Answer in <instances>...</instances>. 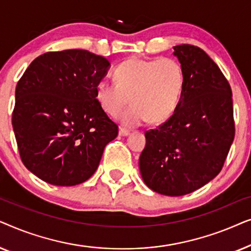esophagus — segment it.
Listing matches in <instances>:
<instances>
[{
    "label": "esophagus",
    "instance_id": "esophagus-1",
    "mask_svg": "<svg viewBox=\"0 0 251 251\" xmlns=\"http://www.w3.org/2000/svg\"><path fill=\"white\" fill-rule=\"evenodd\" d=\"M130 133V130L129 129H126V128H120L119 129V135L120 136H123V137H126V136H128Z\"/></svg>",
    "mask_w": 251,
    "mask_h": 251
}]
</instances>
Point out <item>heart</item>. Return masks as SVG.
<instances>
[{
	"instance_id": "heart-1",
	"label": "heart",
	"mask_w": 251,
	"mask_h": 251,
	"mask_svg": "<svg viewBox=\"0 0 251 251\" xmlns=\"http://www.w3.org/2000/svg\"><path fill=\"white\" fill-rule=\"evenodd\" d=\"M115 83L101 81L96 87V100L109 116H118L126 126L142 125L146 120L157 125L177 111L185 88V73L173 58L143 59L131 57L116 66Z\"/></svg>"
}]
</instances>
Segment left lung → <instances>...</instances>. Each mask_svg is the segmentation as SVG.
<instances>
[{"instance_id": "8db88e82", "label": "left lung", "mask_w": 251, "mask_h": 251, "mask_svg": "<svg viewBox=\"0 0 251 251\" xmlns=\"http://www.w3.org/2000/svg\"><path fill=\"white\" fill-rule=\"evenodd\" d=\"M185 73L180 104L170 119L145 132L140 174L151 190L192 193L221 173L235 135L232 89L201 48L174 47Z\"/></svg>"}]
</instances>
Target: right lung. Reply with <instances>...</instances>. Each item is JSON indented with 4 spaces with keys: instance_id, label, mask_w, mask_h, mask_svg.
<instances>
[{
    "instance_id": "obj_1",
    "label": "right lung",
    "mask_w": 251,
    "mask_h": 251,
    "mask_svg": "<svg viewBox=\"0 0 251 251\" xmlns=\"http://www.w3.org/2000/svg\"><path fill=\"white\" fill-rule=\"evenodd\" d=\"M109 61L88 50L35 58L16 87L12 126L23 163L57 186L88 180L119 126L96 100Z\"/></svg>"
}]
</instances>
